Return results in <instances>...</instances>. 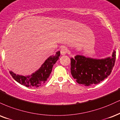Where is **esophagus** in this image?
<instances>
[{
	"mask_svg": "<svg viewBox=\"0 0 120 120\" xmlns=\"http://www.w3.org/2000/svg\"><path fill=\"white\" fill-rule=\"evenodd\" d=\"M68 52V50L66 47H62L60 49V54L62 55H65Z\"/></svg>",
	"mask_w": 120,
	"mask_h": 120,
	"instance_id": "obj_1",
	"label": "esophagus"
}]
</instances>
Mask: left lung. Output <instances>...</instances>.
Masks as SVG:
<instances>
[{
  "label": "left lung",
  "mask_w": 120,
  "mask_h": 120,
  "mask_svg": "<svg viewBox=\"0 0 120 120\" xmlns=\"http://www.w3.org/2000/svg\"><path fill=\"white\" fill-rule=\"evenodd\" d=\"M116 60V52L112 57L102 60L77 55L71 58V73L77 82L85 86L99 84L112 72Z\"/></svg>",
  "instance_id": "left-lung-1"
}]
</instances>
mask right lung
<instances>
[{
    "mask_svg": "<svg viewBox=\"0 0 120 120\" xmlns=\"http://www.w3.org/2000/svg\"><path fill=\"white\" fill-rule=\"evenodd\" d=\"M60 56V52L58 51L56 55L49 57L41 67L31 76H24L14 74L9 71L13 78L18 83L29 88H38L46 82L49 78L53 68V65L58 60Z\"/></svg>",
    "mask_w": 120,
    "mask_h": 120,
    "instance_id": "1",
    "label": "right lung"
}]
</instances>
